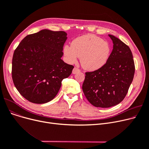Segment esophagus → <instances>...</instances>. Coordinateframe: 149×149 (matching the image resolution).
<instances>
[{"label": "esophagus", "instance_id": "34e87169", "mask_svg": "<svg viewBox=\"0 0 149 149\" xmlns=\"http://www.w3.org/2000/svg\"><path fill=\"white\" fill-rule=\"evenodd\" d=\"M80 71V70L79 68H74L73 69V70H72V74H77V73H78V72H79Z\"/></svg>", "mask_w": 149, "mask_h": 149}]
</instances>
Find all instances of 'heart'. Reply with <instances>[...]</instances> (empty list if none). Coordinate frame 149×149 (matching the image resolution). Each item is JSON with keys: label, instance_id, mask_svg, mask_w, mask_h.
Instances as JSON below:
<instances>
[{"label": "heart", "instance_id": "1", "mask_svg": "<svg viewBox=\"0 0 149 149\" xmlns=\"http://www.w3.org/2000/svg\"><path fill=\"white\" fill-rule=\"evenodd\" d=\"M111 50V46L107 41L95 35L86 34L75 38L71 46L65 45L63 54L69 63H76L80 57L84 69L96 70L106 65Z\"/></svg>", "mask_w": 149, "mask_h": 149}]
</instances>
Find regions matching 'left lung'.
<instances>
[{"mask_svg":"<svg viewBox=\"0 0 149 149\" xmlns=\"http://www.w3.org/2000/svg\"><path fill=\"white\" fill-rule=\"evenodd\" d=\"M113 50L106 65L93 72H86L82 89L89 103L107 108L124 100L134 79L135 64L129 47L114 36Z\"/></svg>","mask_w":149,"mask_h":149,"instance_id":"obj_1","label":"left lung"}]
</instances>
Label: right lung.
<instances>
[{
	"instance_id": "obj_1",
	"label": "right lung",
	"mask_w": 149,
	"mask_h": 149,
	"mask_svg": "<svg viewBox=\"0 0 149 149\" xmlns=\"http://www.w3.org/2000/svg\"><path fill=\"white\" fill-rule=\"evenodd\" d=\"M66 39L65 31L42 29L26 36L14 51L13 80L21 95L30 102L51 101L62 80L71 74L74 66L61 59Z\"/></svg>"
}]
</instances>
